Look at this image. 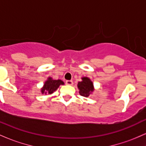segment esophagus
I'll list each match as a JSON object with an SVG mask.
<instances>
[{
	"instance_id": "34e87169",
	"label": "esophagus",
	"mask_w": 146,
	"mask_h": 146,
	"mask_svg": "<svg viewBox=\"0 0 146 146\" xmlns=\"http://www.w3.org/2000/svg\"><path fill=\"white\" fill-rule=\"evenodd\" d=\"M66 84L67 85H73V82L72 80H66Z\"/></svg>"
}]
</instances>
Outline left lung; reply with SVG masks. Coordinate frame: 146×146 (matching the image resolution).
I'll list each match as a JSON object with an SVG mask.
<instances>
[{"label": "left lung", "instance_id": "obj_1", "mask_svg": "<svg viewBox=\"0 0 146 146\" xmlns=\"http://www.w3.org/2000/svg\"><path fill=\"white\" fill-rule=\"evenodd\" d=\"M81 82H79L78 84V87L79 89V93L81 96L84 97L89 96V95L94 90V84L89 78L84 77L82 78Z\"/></svg>", "mask_w": 146, "mask_h": 146}]
</instances>
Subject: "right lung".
Instances as JSON below:
<instances>
[{
    "instance_id": "1",
    "label": "right lung",
    "mask_w": 146,
    "mask_h": 146,
    "mask_svg": "<svg viewBox=\"0 0 146 146\" xmlns=\"http://www.w3.org/2000/svg\"><path fill=\"white\" fill-rule=\"evenodd\" d=\"M64 84L63 81L61 80H52V78H48V80L45 82V84L43 88L41 89V93L43 94H51L55 91L60 85H63Z\"/></svg>"
}]
</instances>
